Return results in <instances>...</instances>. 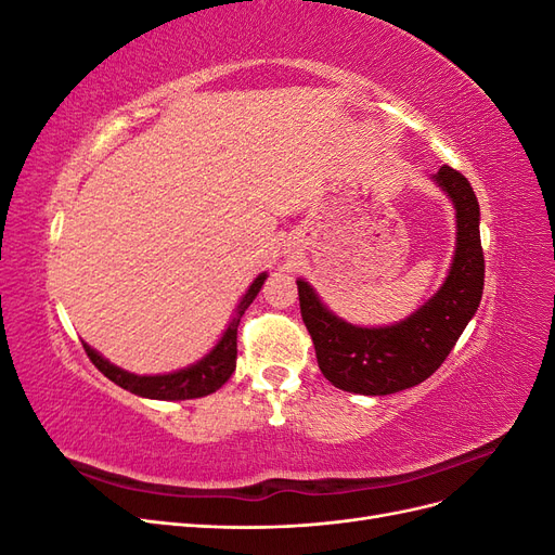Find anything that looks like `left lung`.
I'll list each match as a JSON object with an SVG mask.
<instances>
[{"instance_id":"1","label":"left lung","mask_w":555,"mask_h":555,"mask_svg":"<svg viewBox=\"0 0 555 555\" xmlns=\"http://www.w3.org/2000/svg\"><path fill=\"white\" fill-rule=\"evenodd\" d=\"M433 182L456 210V247L442 287L410 317L389 326H357L328 310L298 278L300 317L312 335L324 377L349 393L389 396L428 379L475 317L483 292L479 201L465 176L442 166Z\"/></svg>"}]
</instances>
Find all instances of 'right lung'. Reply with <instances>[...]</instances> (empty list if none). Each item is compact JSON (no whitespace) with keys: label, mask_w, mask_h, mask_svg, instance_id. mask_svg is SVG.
Returning <instances> with one entry per match:
<instances>
[{"label":"right lung","mask_w":555,"mask_h":555,"mask_svg":"<svg viewBox=\"0 0 555 555\" xmlns=\"http://www.w3.org/2000/svg\"><path fill=\"white\" fill-rule=\"evenodd\" d=\"M266 278H268V273H259L255 278V282L249 284L247 292L238 300L236 310H233L224 333L220 335V340L215 343V347L208 351V354L201 357L196 363H192L188 367H180V371L164 373V375H137V373L125 371V367H120V365L111 363L88 343H82V347H86L90 361L99 367V371H102L117 386H122V389H127L129 393H137L141 398H150V400L204 398V396L215 393L217 389H220V386L233 375V371H236V357H238L236 338H238L241 317L245 314L251 300H255L257 294L261 292Z\"/></svg>","instance_id":"1"}]
</instances>
